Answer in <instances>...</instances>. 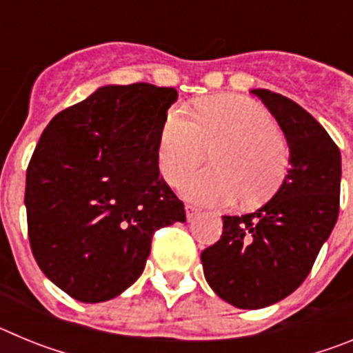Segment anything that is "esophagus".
I'll return each mask as SVG.
<instances>
[{"instance_id":"esophagus-1","label":"esophagus","mask_w":353,"mask_h":353,"mask_svg":"<svg viewBox=\"0 0 353 353\" xmlns=\"http://www.w3.org/2000/svg\"><path fill=\"white\" fill-rule=\"evenodd\" d=\"M198 214H199L198 208L192 207V205H185V217H187V221H192Z\"/></svg>"}]
</instances>
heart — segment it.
Returning a JSON list of instances; mask_svg holds the SVG:
<instances>
[{
  "label": "heart",
  "mask_w": 353,
  "mask_h": 353,
  "mask_svg": "<svg viewBox=\"0 0 353 353\" xmlns=\"http://www.w3.org/2000/svg\"><path fill=\"white\" fill-rule=\"evenodd\" d=\"M208 150L215 170L201 171L182 183L187 199L203 205H230L239 196L256 203L277 191L288 171L290 150L267 109L245 97L205 101L196 120L182 108L168 111L157 141L159 168L176 185L201 164Z\"/></svg>",
  "instance_id": "b5f03b06"
}]
</instances>
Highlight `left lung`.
Returning <instances> with one entry per match:
<instances>
[{"label":"left lung","instance_id":"8db88e82","mask_svg":"<svg viewBox=\"0 0 353 353\" xmlns=\"http://www.w3.org/2000/svg\"><path fill=\"white\" fill-rule=\"evenodd\" d=\"M276 118L290 170L276 194L245 215H223V235L201 252L205 279L228 304L261 310L302 285L339 214L341 154L304 108L270 90H251Z\"/></svg>","mask_w":353,"mask_h":353}]
</instances>
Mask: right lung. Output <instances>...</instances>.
Here are the masks:
<instances>
[{"label": "right lung", "mask_w": 353, "mask_h": 353, "mask_svg": "<svg viewBox=\"0 0 353 353\" xmlns=\"http://www.w3.org/2000/svg\"><path fill=\"white\" fill-rule=\"evenodd\" d=\"M176 90L108 84L56 114L26 171L40 270L76 301L105 302L145 270L159 228L185 210L159 176L157 141Z\"/></svg>", "instance_id": "obj_1"}]
</instances>
